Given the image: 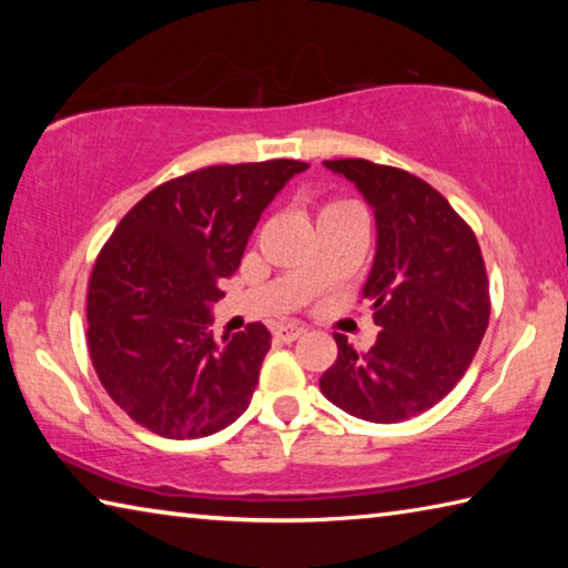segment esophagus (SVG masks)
Returning <instances> with one entry per match:
<instances>
[{
    "mask_svg": "<svg viewBox=\"0 0 568 568\" xmlns=\"http://www.w3.org/2000/svg\"><path fill=\"white\" fill-rule=\"evenodd\" d=\"M305 333V328L303 325H297V323H287V325H277V328L273 331V335H275V341H281V343H293V341H297L301 338V335Z\"/></svg>",
    "mask_w": 568,
    "mask_h": 568,
    "instance_id": "esophagus-1",
    "label": "esophagus"
}]
</instances>
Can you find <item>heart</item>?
Instances as JSON below:
<instances>
[{
  "label": "heart",
  "mask_w": 568,
  "mask_h": 568,
  "mask_svg": "<svg viewBox=\"0 0 568 568\" xmlns=\"http://www.w3.org/2000/svg\"><path fill=\"white\" fill-rule=\"evenodd\" d=\"M348 205H353L351 200H331V203H325L323 205V210H335V207H348ZM321 210V213H323Z\"/></svg>",
  "instance_id": "heart-1"
}]
</instances>
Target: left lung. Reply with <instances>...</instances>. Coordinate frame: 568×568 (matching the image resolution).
Segmentation results:
<instances>
[{"instance_id":"8db88e82","label":"left lung","mask_w":568,"mask_h":568,"mask_svg":"<svg viewBox=\"0 0 568 568\" xmlns=\"http://www.w3.org/2000/svg\"><path fill=\"white\" fill-rule=\"evenodd\" d=\"M323 165L355 182L376 215L363 301L381 333L365 353L335 333L338 358L321 390L355 418L408 420L446 398L474 361L491 315L484 255L466 220L420 178L371 160Z\"/></svg>"}]
</instances>
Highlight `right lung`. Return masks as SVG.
Wrapping results in <instances>:
<instances>
[{
  "label": "right lung",
  "mask_w": 568,
  "mask_h": 568,
  "mask_svg": "<svg viewBox=\"0 0 568 568\" xmlns=\"http://www.w3.org/2000/svg\"><path fill=\"white\" fill-rule=\"evenodd\" d=\"M307 162L213 165L162 182L120 220L88 291V348L110 398L165 438H203L250 406L271 331L213 338L225 293L263 210Z\"/></svg>",
  "instance_id": "obj_1"
}]
</instances>
